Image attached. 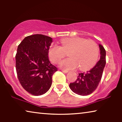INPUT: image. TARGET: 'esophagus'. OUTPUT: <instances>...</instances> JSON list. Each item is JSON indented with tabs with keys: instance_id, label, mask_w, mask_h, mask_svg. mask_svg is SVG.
Segmentation results:
<instances>
[{
	"instance_id": "obj_1",
	"label": "esophagus",
	"mask_w": 122,
	"mask_h": 122,
	"mask_svg": "<svg viewBox=\"0 0 122 122\" xmlns=\"http://www.w3.org/2000/svg\"><path fill=\"white\" fill-rule=\"evenodd\" d=\"M61 71H63V72H64V73H67L68 72V71H67V70H65V69H61Z\"/></svg>"
}]
</instances>
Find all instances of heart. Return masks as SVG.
<instances>
[{
	"instance_id": "1",
	"label": "heart",
	"mask_w": 122,
	"mask_h": 122,
	"mask_svg": "<svg viewBox=\"0 0 122 122\" xmlns=\"http://www.w3.org/2000/svg\"><path fill=\"white\" fill-rule=\"evenodd\" d=\"M61 46L53 45L48 55L53 63H57L68 52L70 57L63 60L60 66L66 69H73L79 66L81 69L92 66L97 61L99 48L96 42L80 37L66 38L61 40Z\"/></svg>"
}]
</instances>
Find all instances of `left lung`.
<instances>
[{
    "mask_svg": "<svg viewBox=\"0 0 122 122\" xmlns=\"http://www.w3.org/2000/svg\"><path fill=\"white\" fill-rule=\"evenodd\" d=\"M99 61L94 67L86 72L79 73L76 81L70 83L69 88L73 92L80 96H88L92 93L99 84L106 66V51L101 44Z\"/></svg>",
    "mask_w": 122,
    "mask_h": 122,
    "instance_id": "left-lung-1",
    "label": "left lung"
}]
</instances>
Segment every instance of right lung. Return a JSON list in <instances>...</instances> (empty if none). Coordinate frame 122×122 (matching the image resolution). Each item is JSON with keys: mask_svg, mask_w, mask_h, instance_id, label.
I'll return each mask as SVG.
<instances>
[{"mask_svg": "<svg viewBox=\"0 0 122 122\" xmlns=\"http://www.w3.org/2000/svg\"><path fill=\"white\" fill-rule=\"evenodd\" d=\"M52 38L42 34L26 36L18 46L16 71L23 88L33 96H41L50 89L57 68L51 64L48 51Z\"/></svg>", "mask_w": 122, "mask_h": 122, "instance_id": "add662e5", "label": "right lung"}]
</instances>
